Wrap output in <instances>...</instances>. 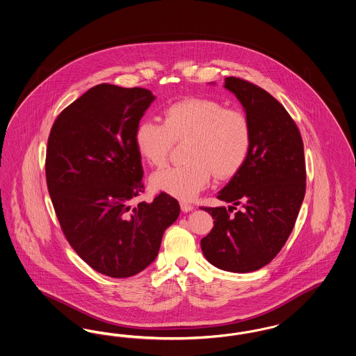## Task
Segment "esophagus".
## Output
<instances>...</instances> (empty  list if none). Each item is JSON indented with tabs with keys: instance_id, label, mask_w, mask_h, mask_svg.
Wrapping results in <instances>:
<instances>
[{
	"instance_id": "1",
	"label": "esophagus",
	"mask_w": 356,
	"mask_h": 356,
	"mask_svg": "<svg viewBox=\"0 0 356 356\" xmlns=\"http://www.w3.org/2000/svg\"><path fill=\"white\" fill-rule=\"evenodd\" d=\"M180 208H181V211L185 212V213L193 211V205L189 204V202H186V201H180Z\"/></svg>"
}]
</instances>
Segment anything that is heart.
Here are the masks:
<instances>
[{
    "label": "heart",
    "mask_w": 356,
    "mask_h": 356,
    "mask_svg": "<svg viewBox=\"0 0 356 356\" xmlns=\"http://www.w3.org/2000/svg\"><path fill=\"white\" fill-rule=\"evenodd\" d=\"M189 139L183 165L165 167L151 177L152 186L181 200L193 199L216 179L224 180L241 170L252 145V128L238 110L211 98H186L168 104L163 123L144 119L135 131L140 156L151 165L165 163L175 142Z\"/></svg>",
    "instance_id": "obj_1"
}]
</instances>
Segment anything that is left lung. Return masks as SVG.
I'll return each instance as SVG.
<instances>
[{"instance_id":"obj_1","label":"left lung","mask_w":356,"mask_h":356,"mask_svg":"<svg viewBox=\"0 0 356 356\" xmlns=\"http://www.w3.org/2000/svg\"><path fill=\"white\" fill-rule=\"evenodd\" d=\"M224 87L245 110L252 145L241 170L218 192L228 209L202 208L214 227L201 249L218 269L249 273L268 265L294 228L306 191L303 142L291 116L268 91L234 76L225 78Z\"/></svg>"}]
</instances>
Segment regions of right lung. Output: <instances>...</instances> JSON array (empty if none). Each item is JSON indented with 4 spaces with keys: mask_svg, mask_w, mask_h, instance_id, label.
<instances>
[{
    "mask_svg": "<svg viewBox=\"0 0 356 356\" xmlns=\"http://www.w3.org/2000/svg\"><path fill=\"white\" fill-rule=\"evenodd\" d=\"M154 100L147 88L95 86L58 115L47 140L46 181L60 228L86 264L113 278L151 265L180 214L164 192L132 205L144 192L135 131Z\"/></svg>",
    "mask_w": 356,
    "mask_h": 356,
    "instance_id": "1",
    "label": "right lung"
}]
</instances>
